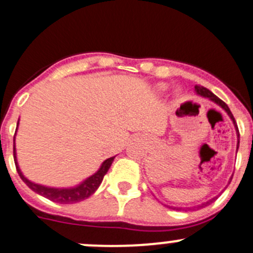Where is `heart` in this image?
Here are the masks:
<instances>
[{
	"label": "heart",
	"instance_id": "obj_1",
	"mask_svg": "<svg viewBox=\"0 0 253 253\" xmlns=\"http://www.w3.org/2000/svg\"><path fill=\"white\" fill-rule=\"evenodd\" d=\"M160 88H162V89H167V85H164V84H162V85H160Z\"/></svg>",
	"mask_w": 253,
	"mask_h": 253
}]
</instances>
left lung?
Returning a JSON list of instances; mask_svg holds the SVG:
<instances>
[{
	"mask_svg": "<svg viewBox=\"0 0 253 253\" xmlns=\"http://www.w3.org/2000/svg\"><path fill=\"white\" fill-rule=\"evenodd\" d=\"M195 90H196V93L198 94V95H201V96H205V98H208L209 100H211V101H213V103L218 104V105L220 106L221 109H224V110L226 111V114L229 115V117H230V119L233 120V124H234V126H235V128H236V134H237V148H239V143H240V133H239V128H237L236 121H235V119H234V116H233V114H231V111H230V109H229V106L226 105V104L224 103V101L221 100V99H219L218 96H216V95H214V94L211 93V91L209 90V89L205 88V86H202V85H195ZM231 178H233V177H231ZM229 183H230V182H229ZM215 198H216V197L211 198V201H208V202L203 203V205L201 206V207L211 205V203L213 202V201L215 200Z\"/></svg>",
	"mask_w": 253,
	"mask_h": 253,
	"instance_id": "8db88e82",
	"label": "left lung"
}]
</instances>
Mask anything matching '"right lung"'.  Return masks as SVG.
Returning a JSON list of instances; mask_svg holds the SVG:
<instances>
[{"instance_id": "1", "label": "right lung", "mask_w": 253, "mask_h": 253, "mask_svg": "<svg viewBox=\"0 0 253 253\" xmlns=\"http://www.w3.org/2000/svg\"><path fill=\"white\" fill-rule=\"evenodd\" d=\"M18 124H19V121H18ZM18 124H17V127H18ZM14 137H16V134H14ZM13 155H14V163H16L17 171H18V174H19L20 178L23 180V182H24L25 185L30 188V190H33L34 192L39 193V195H42V197L47 198V200L52 201V202L62 203V205L77 203V202H81V201H83V200H86L88 197H90V196L93 195L96 190H98L99 186H100L104 176H105L106 172H108V170L110 169L112 162H114V158H115V157H112V158H109V159H106L105 162L101 164L100 169H99L95 174L89 176L88 178H85L83 182L79 183V185L76 186V187L55 188V187H47V186H42V185H39V183L32 182V181L28 180V178L23 175V172L20 171V169H19V165H18V163H17L16 143H14V145H13Z\"/></svg>"}]
</instances>
